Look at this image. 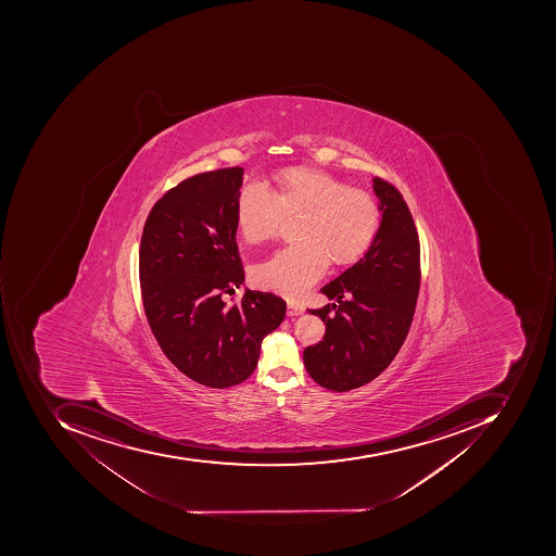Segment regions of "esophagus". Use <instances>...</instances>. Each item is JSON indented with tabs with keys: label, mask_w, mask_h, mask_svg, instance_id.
Returning a JSON list of instances; mask_svg holds the SVG:
<instances>
[{
	"label": "esophagus",
	"mask_w": 556,
	"mask_h": 556,
	"mask_svg": "<svg viewBox=\"0 0 556 556\" xmlns=\"http://www.w3.org/2000/svg\"><path fill=\"white\" fill-rule=\"evenodd\" d=\"M301 314H304V307H302V305L295 304V302H289V304H287V316L295 317L301 316Z\"/></svg>",
	"instance_id": "obj_1"
}]
</instances>
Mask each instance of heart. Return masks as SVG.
<instances>
[{
  "instance_id": "heart-1",
  "label": "heart",
  "mask_w": 556,
  "mask_h": 556,
  "mask_svg": "<svg viewBox=\"0 0 556 556\" xmlns=\"http://www.w3.org/2000/svg\"><path fill=\"white\" fill-rule=\"evenodd\" d=\"M283 211L302 214V240L257 262L251 277L261 289L289 299L302 298L326 274L330 258L336 264L356 261L378 232L375 197L311 168L283 172L279 193L264 181H245L237 195V229L249 242L269 239Z\"/></svg>"
}]
</instances>
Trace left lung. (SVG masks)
<instances>
[{
	"label": "left lung",
	"mask_w": 556,
	"mask_h": 556,
	"mask_svg": "<svg viewBox=\"0 0 556 556\" xmlns=\"http://www.w3.org/2000/svg\"><path fill=\"white\" fill-rule=\"evenodd\" d=\"M379 229L367 251L320 289L332 304L308 311L326 324L304 366L317 384L345 392L378 378L409 332L419 294V239L403 195L372 178ZM346 298L345 300L343 298Z\"/></svg>",
	"instance_id": "1"
}]
</instances>
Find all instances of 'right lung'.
Returning a JSON list of instances; mask_svg holds the SVG:
<instances>
[{
	"label": "right lung",
	"instance_id": "right-lung-1",
	"mask_svg": "<svg viewBox=\"0 0 556 556\" xmlns=\"http://www.w3.org/2000/svg\"><path fill=\"white\" fill-rule=\"evenodd\" d=\"M243 168L193 175L153 205L140 242L147 320L165 356L208 388L240 384L254 372L265 336L282 323L286 302L242 286L236 204Z\"/></svg>",
	"mask_w": 556,
	"mask_h": 556
}]
</instances>
